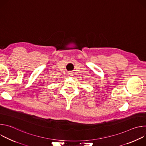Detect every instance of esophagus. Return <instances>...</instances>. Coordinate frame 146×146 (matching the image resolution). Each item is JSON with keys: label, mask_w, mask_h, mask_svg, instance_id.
Returning <instances> with one entry per match:
<instances>
[{"label": "esophagus", "mask_w": 146, "mask_h": 146, "mask_svg": "<svg viewBox=\"0 0 146 146\" xmlns=\"http://www.w3.org/2000/svg\"><path fill=\"white\" fill-rule=\"evenodd\" d=\"M68 75L69 76H72V75H73V73H72V72H71V71H70V72H68Z\"/></svg>", "instance_id": "1"}]
</instances>
